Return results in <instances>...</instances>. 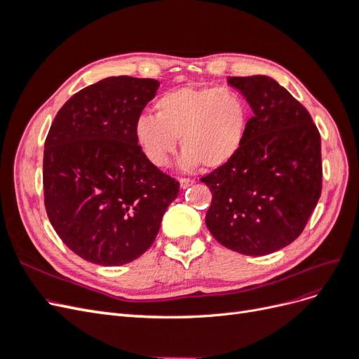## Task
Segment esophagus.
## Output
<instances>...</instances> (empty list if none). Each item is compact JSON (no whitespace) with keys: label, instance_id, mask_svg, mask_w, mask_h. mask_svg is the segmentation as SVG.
Instances as JSON below:
<instances>
[{"label":"esophagus","instance_id":"obj_1","mask_svg":"<svg viewBox=\"0 0 359 359\" xmlns=\"http://www.w3.org/2000/svg\"><path fill=\"white\" fill-rule=\"evenodd\" d=\"M193 180L191 178H181L180 180V186H181V189H189L190 186H193Z\"/></svg>","mask_w":359,"mask_h":359}]
</instances>
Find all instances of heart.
<instances>
[{
	"label": "heart",
	"mask_w": 359,
	"mask_h": 359,
	"mask_svg": "<svg viewBox=\"0 0 359 359\" xmlns=\"http://www.w3.org/2000/svg\"><path fill=\"white\" fill-rule=\"evenodd\" d=\"M154 115H140L135 135L154 166H166L182 149L180 165L215 170L229 165L243 149L252 112L245 97L220 86H181L161 94Z\"/></svg>",
	"instance_id": "1"
}]
</instances>
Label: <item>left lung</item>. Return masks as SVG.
<instances>
[{
    "label": "left lung",
    "mask_w": 359,
    "mask_h": 359,
    "mask_svg": "<svg viewBox=\"0 0 359 359\" xmlns=\"http://www.w3.org/2000/svg\"><path fill=\"white\" fill-rule=\"evenodd\" d=\"M253 116L243 149L201 181L212 201L205 215L222 245L264 256L295 241L322 191L320 135L309 111L268 76L227 78Z\"/></svg>",
    "instance_id": "left-lung-1"
}]
</instances>
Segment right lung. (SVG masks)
<instances>
[{
    "mask_svg": "<svg viewBox=\"0 0 359 359\" xmlns=\"http://www.w3.org/2000/svg\"><path fill=\"white\" fill-rule=\"evenodd\" d=\"M156 79L112 76L72 95L49 128L43 190L49 222L73 253L119 266L153 245L180 182L151 163L135 126Z\"/></svg>",
    "mask_w": 359,
    "mask_h": 359,
    "instance_id": "right-lung-1",
    "label": "right lung"
}]
</instances>
